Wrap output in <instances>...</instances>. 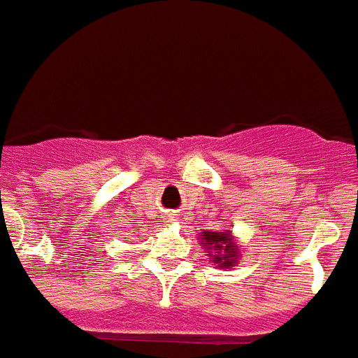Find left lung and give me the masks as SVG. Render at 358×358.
<instances>
[{
	"label": "left lung",
	"mask_w": 358,
	"mask_h": 358,
	"mask_svg": "<svg viewBox=\"0 0 358 358\" xmlns=\"http://www.w3.org/2000/svg\"><path fill=\"white\" fill-rule=\"evenodd\" d=\"M201 245L205 247L206 252L212 256V262L220 267H232L238 264L239 247L234 241V236L230 230L225 232H208L203 230L199 234Z\"/></svg>",
	"instance_id": "left-lung-1"
}]
</instances>
